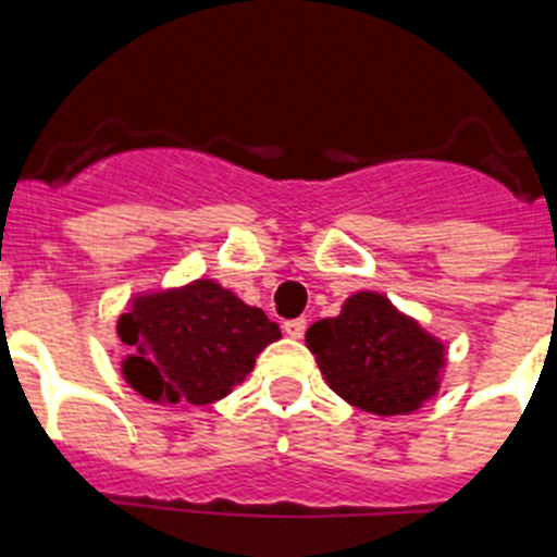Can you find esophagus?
I'll list each match as a JSON object with an SVG mask.
<instances>
[{
  "label": "esophagus",
  "instance_id": "34e87169",
  "mask_svg": "<svg viewBox=\"0 0 557 557\" xmlns=\"http://www.w3.org/2000/svg\"><path fill=\"white\" fill-rule=\"evenodd\" d=\"M306 327H308L306 319H288V322L283 325V331L288 333L292 338H302L306 336Z\"/></svg>",
  "mask_w": 557,
  "mask_h": 557
}]
</instances>
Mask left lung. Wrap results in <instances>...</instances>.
I'll return each mask as SVG.
<instances>
[{"label":"left lung","instance_id":"1","mask_svg":"<svg viewBox=\"0 0 557 557\" xmlns=\"http://www.w3.org/2000/svg\"><path fill=\"white\" fill-rule=\"evenodd\" d=\"M306 342L331 389L372 414H409L440 386L443 345L381 294H352Z\"/></svg>","mask_w":557,"mask_h":557}]
</instances>
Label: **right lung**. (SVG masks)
Here are the masks:
<instances>
[{
  "label": "right lung",
  "instance_id": "add662e5",
  "mask_svg": "<svg viewBox=\"0 0 557 557\" xmlns=\"http://www.w3.org/2000/svg\"><path fill=\"white\" fill-rule=\"evenodd\" d=\"M117 333L132 347L123 375L143 398L193 406L244 384L258 352L280 338L277 322L212 280L137 297Z\"/></svg>",
  "mask_w": 557,
  "mask_h": 557
}]
</instances>
